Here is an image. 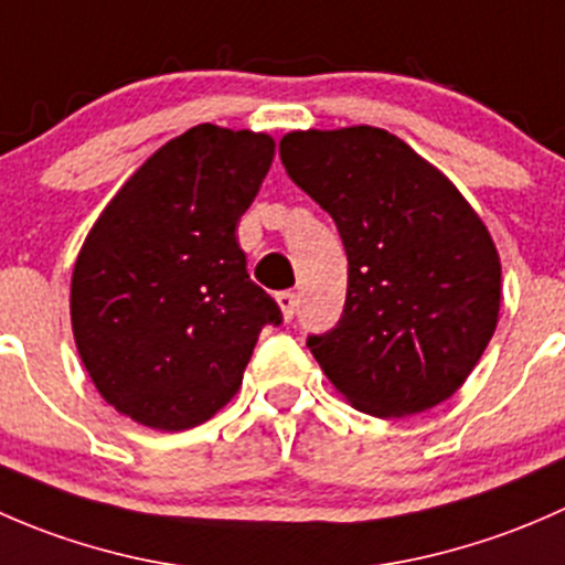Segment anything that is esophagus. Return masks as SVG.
I'll list each match as a JSON object with an SVG mask.
<instances>
[{
  "mask_svg": "<svg viewBox=\"0 0 565 565\" xmlns=\"http://www.w3.org/2000/svg\"><path fill=\"white\" fill-rule=\"evenodd\" d=\"M276 303H278V309H281L284 319L289 322V319L295 317V306H298V298H295V292H278Z\"/></svg>",
  "mask_w": 565,
  "mask_h": 565,
  "instance_id": "1",
  "label": "esophagus"
}]
</instances>
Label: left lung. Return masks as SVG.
Listing matches in <instances>:
<instances>
[{
  "label": "left lung",
  "mask_w": 565,
  "mask_h": 565,
  "mask_svg": "<svg viewBox=\"0 0 565 565\" xmlns=\"http://www.w3.org/2000/svg\"><path fill=\"white\" fill-rule=\"evenodd\" d=\"M278 152L335 221L350 262L341 319L306 341L324 377L377 418L446 402L498 328L500 256L483 221L383 128L292 130Z\"/></svg>",
  "instance_id": "1"
}]
</instances>
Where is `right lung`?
Masks as SVG:
<instances>
[{
	"label": "right lung",
	"instance_id": "add662e5",
	"mask_svg": "<svg viewBox=\"0 0 565 565\" xmlns=\"http://www.w3.org/2000/svg\"><path fill=\"white\" fill-rule=\"evenodd\" d=\"M273 152L267 134L185 130L136 169L78 250V355L136 424L182 431L213 418L241 388L262 328L281 324L235 237Z\"/></svg>",
	"mask_w": 565,
	"mask_h": 565
}]
</instances>
